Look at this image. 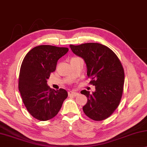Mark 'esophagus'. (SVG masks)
Here are the masks:
<instances>
[{"mask_svg":"<svg viewBox=\"0 0 147 147\" xmlns=\"http://www.w3.org/2000/svg\"><path fill=\"white\" fill-rule=\"evenodd\" d=\"M68 94H69V96H76V95L78 94L77 92L74 91H69Z\"/></svg>","mask_w":147,"mask_h":147,"instance_id":"esophagus-1","label":"esophagus"}]
</instances>
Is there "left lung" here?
Returning a JSON list of instances; mask_svg holds the SVG:
<instances>
[{"mask_svg":"<svg viewBox=\"0 0 147 147\" xmlns=\"http://www.w3.org/2000/svg\"><path fill=\"white\" fill-rule=\"evenodd\" d=\"M75 55L82 57L87 67L89 83L95 86V92L83 90L80 93L87 97L82 107L88 118L100 121L109 118L117 109L123 92L125 72L117 55L99 43L70 45Z\"/></svg>","mask_w":147,"mask_h":147,"instance_id":"8db88e82","label":"left lung"}]
</instances>
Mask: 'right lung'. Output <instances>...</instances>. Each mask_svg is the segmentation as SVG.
Returning a JSON list of instances; mask_svg holds the SVG:
<instances>
[{"label": "right lung", "instance_id": "1", "mask_svg": "<svg viewBox=\"0 0 147 147\" xmlns=\"http://www.w3.org/2000/svg\"><path fill=\"white\" fill-rule=\"evenodd\" d=\"M69 51L67 47L51 45L35 47L24 58L18 76V90L28 112L45 121L59 112L68 92L47 86V79L56 70L57 61Z\"/></svg>", "mask_w": 147, "mask_h": 147}]
</instances>
